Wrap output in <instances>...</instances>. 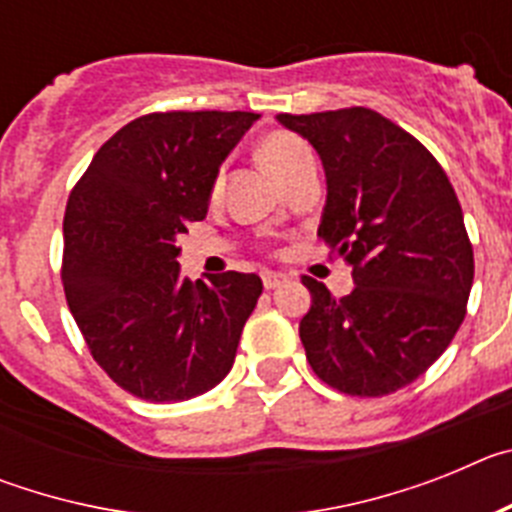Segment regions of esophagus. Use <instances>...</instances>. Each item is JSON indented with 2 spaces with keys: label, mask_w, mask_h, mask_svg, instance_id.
Listing matches in <instances>:
<instances>
[{
  "label": "esophagus",
  "mask_w": 512,
  "mask_h": 512,
  "mask_svg": "<svg viewBox=\"0 0 512 512\" xmlns=\"http://www.w3.org/2000/svg\"><path fill=\"white\" fill-rule=\"evenodd\" d=\"M261 282H264L266 289H277L287 282V277L279 274V271H264V274H261Z\"/></svg>",
  "instance_id": "obj_1"
}]
</instances>
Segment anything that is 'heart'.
I'll use <instances>...</instances> for the list:
<instances>
[{
  "mask_svg": "<svg viewBox=\"0 0 512 512\" xmlns=\"http://www.w3.org/2000/svg\"><path fill=\"white\" fill-rule=\"evenodd\" d=\"M261 158H264V164L269 166L271 174L277 176L282 184L295 171H300L302 166L315 164V156H312L305 140L295 133H284V130L266 135L264 143H261ZM217 187H220V176L215 179V189Z\"/></svg>",
  "mask_w": 512,
  "mask_h": 512,
  "instance_id": "1",
  "label": "heart"
}]
</instances>
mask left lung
<instances>
[{"label": "left lung", "mask_w": 512, "mask_h": 512, "mask_svg": "<svg viewBox=\"0 0 512 512\" xmlns=\"http://www.w3.org/2000/svg\"><path fill=\"white\" fill-rule=\"evenodd\" d=\"M277 120L318 151L328 182L318 235L354 266L346 297L302 277L312 372L343 395L402 390L467 315L474 251L449 176L420 140L366 107Z\"/></svg>", "instance_id": "left-lung-1"}]
</instances>
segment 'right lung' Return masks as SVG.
I'll use <instances>...</instances> for the list:
<instances>
[{
  "instance_id": "right-lung-1",
  "label": "right lung",
  "mask_w": 512,
  "mask_h": 512,
  "mask_svg": "<svg viewBox=\"0 0 512 512\" xmlns=\"http://www.w3.org/2000/svg\"><path fill=\"white\" fill-rule=\"evenodd\" d=\"M256 112H153L117 130L69 194L63 292L94 361L130 395L182 402L233 366L256 274H179L176 238L207 215L217 171Z\"/></svg>"
}]
</instances>
